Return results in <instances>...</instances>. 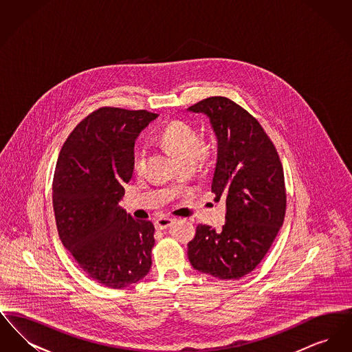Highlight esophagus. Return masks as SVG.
<instances>
[{
  "mask_svg": "<svg viewBox=\"0 0 352 352\" xmlns=\"http://www.w3.org/2000/svg\"><path fill=\"white\" fill-rule=\"evenodd\" d=\"M173 223H174V219L171 218H158L154 221L155 228L160 230V231H161V230H166Z\"/></svg>",
  "mask_w": 352,
  "mask_h": 352,
  "instance_id": "34e87169",
  "label": "esophagus"
}]
</instances>
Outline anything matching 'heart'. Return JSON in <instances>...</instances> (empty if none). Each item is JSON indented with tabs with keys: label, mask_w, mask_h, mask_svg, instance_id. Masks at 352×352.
<instances>
[{
	"label": "heart",
	"mask_w": 352,
	"mask_h": 352,
	"mask_svg": "<svg viewBox=\"0 0 352 352\" xmlns=\"http://www.w3.org/2000/svg\"><path fill=\"white\" fill-rule=\"evenodd\" d=\"M160 140L181 161V164H194L198 158H203L208 154V148L201 144L198 129L184 120L170 121L160 134ZM145 160L146 151L144 148H138L134 155L135 171L144 170Z\"/></svg>",
	"instance_id": "1"
}]
</instances>
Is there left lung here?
<instances>
[{"mask_svg":"<svg viewBox=\"0 0 352 352\" xmlns=\"http://www.w3.org/2000/svg\"><path fill=\"white\" fill-rule=\"evenodd\" d=\"M204 113L218 140L211 190L226 201V223L217 231L199 224L187 244L194 269L220 280L251 273L268 253L284 223V168L260 122L234 101L212 96L188 108Z\"/></svg>","mask_w":352,"mask_h":352,"instance_id":"8db88e82","label":"left lung"}]
</instances>
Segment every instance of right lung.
Segmentation results:
<instances>
[{
  "label": "right lung",
  "instance_id": "add662e5",
  "mask_svg": "<svg viewBox=\"0 0 352 352\" xmlns=\"http://www.w3.org/2000/svg\"><path fill=\"white\" fill-rule=\"evenodd\" d=\"M148 111L102 107L68 135L52 181L58 234L92 280L121 289L151 270L154 226L118 206L132 178L134 142L157 118Z\"/></svg>",
  "mask_w": 352,
  "mask_h": 352
}]
</instances>
